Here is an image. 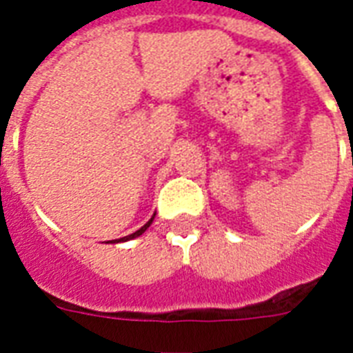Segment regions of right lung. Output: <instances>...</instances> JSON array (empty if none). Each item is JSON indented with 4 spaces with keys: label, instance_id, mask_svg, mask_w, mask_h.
<instances>
[{
    "label": "right lung",
    "instance_id": "add662e5",
    "mask_svg": "<svg viewBox=\"0 0 353 353\" xmlns=\"http://www.w3.org/2000/svg\"><path fill=\"white\" fill-rule=\"evenodd\" d=\"M151 223H153V219H149V221H147L145 225H143V227H141V229H139V230H136V232H132V234H128V236L121 238V240H115V242H126V240H132V238H136V236H139V234H143V232H145V230H147V227H149Z\"/></svg>",
    "mask_w": 353,
    "mask_h": 353
}]
</instances>
